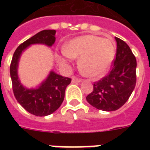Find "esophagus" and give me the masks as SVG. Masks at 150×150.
Returning a JSON list of instances; mask_svg holds the SVG:
<instances>
[{
    "label": "esophagus",
    "mask_w": 150,
    "mask_h": 150,
    "mask_svg": "<svg viewBox=\"0 0 150 150\" xmlns=\"http://www.w3.org/2000/svg\"><path fill=\"white\" fill-rule=\"evenodd\" d=\"M82 82V79H78L77 77H75V76H73L71 78V82L72 83H79V82Z\"/></svg>",
    "instance_id": "34e87169"
}]
</instances>
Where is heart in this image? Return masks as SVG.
Returning <instances> with one entry per match:
<instances>
[{"label":"heart","mask_w":150,"mask_h":150,"mask_svg":"<svg viewBox=\"0 0 150 150\" xmlns=\"http://www.w3.org/2000/svg\"><path fill=\"white\" fill-rule=\"evenodd\" d=\"M115 44L109 39L94 35H84L71 39L64 47L62 56L58 57L60 65L66 66L70 58L80 57L79 69L83 75L97 78L107 72L115 57Z\"/></svg>","instance_id":"heart-1"}]
</instances>
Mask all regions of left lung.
Returning a JSON list of instances; mask_svg holds the SVG:
<instances>
[{
	"instance_id": "obj_1",
	"label": "left lung",
	"mask_w": 150,
	"mask_h": 150,
	"mask_svg": "<svg viewBox=\"0 0 150 150\" xmlns=\"http://www.w3.org/2000/svg\"><path fill=\"white\" fill-rule=\"evenodd\" d=\"M117 42L116 58L109 75L93 84L87 102L103 111H114L123 106L135 87L136 59L130 47L121 39Z\"/></svg>"
}]
</instances>
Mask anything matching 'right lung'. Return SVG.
I'll use <instances>...</instances> for the list:
<instances>
[{
  "mask_svg": "<svg viewBox=\"0 0 150 150\" xmlns=\"http://www.w3.org/2000/svg\"><path fill=\"white\" fill-rule=\"evenodd\" d=\"M55 33L56 31L54 29H46L32 36L16 49L11 63L10 75L15 98L25 110L36 116L50 115L61 107L71 79L51 70L39 86L28 88L20 81L18 73V64L22 53L30 46L42 44L51 47L56 40Z\"/></svg>",
  "mask_w": 150,
  "mask_h": 150,
  "instance_id": "right-lung-1",
  "label": "right lung"
}]
</instances>
